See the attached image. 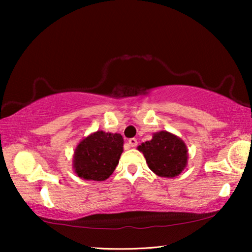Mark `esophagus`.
<instances>
[{"mask_svg": "<svg viewBox=\"0 0 252 252\" xmlns=\"http://www.w3.org/2000/svg\"><path fill=\"white\" fill-rule=\"evenodd\" d=\"M136 144H138V141H136V139L132 138V139L129 140V146H130V147L134 148V147H136Z\"/></svg>", "mask_w": 252, "mask_h": 252, "instance_id": "34e87169", "label": "esophagus"}]
</instances>
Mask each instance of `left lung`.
Here are the masks:
<instances>
[{
	"label": "left lung",
	"mask_w": 252,
	"mask_h": 252,
	"mask_svg": "<svg viewBox=\"0 0 252 252\" xmlns=\"http://www.w3.org/2000/svg\"><path fill=\"white\" fill-rule=\"evenodd\" d=\"M138 150L143 153L151 171L159 177H178L188 164L186 143L171 132H156L150 141L140 144Z\"/></svg>",
	"instance_id": "1"
}]
</instances>
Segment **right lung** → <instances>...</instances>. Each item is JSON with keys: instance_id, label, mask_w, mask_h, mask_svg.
<instances>
[{"instance_id": "obj_1", "label": "right lung", "mask_w": 252, "mask_h": 252, "mask_svg": "<svg viewBox=\"0 0 252 252\" xmlns=\"http://www.w3.org/2000/svg\"><path fill=\"white\" fill-rule=\"evenodd\" d=\"M123 152V138L119 133L97 130L76 146L73 170L84 180L104 181L116 170Z\"/></svg>"}]
</instances>
